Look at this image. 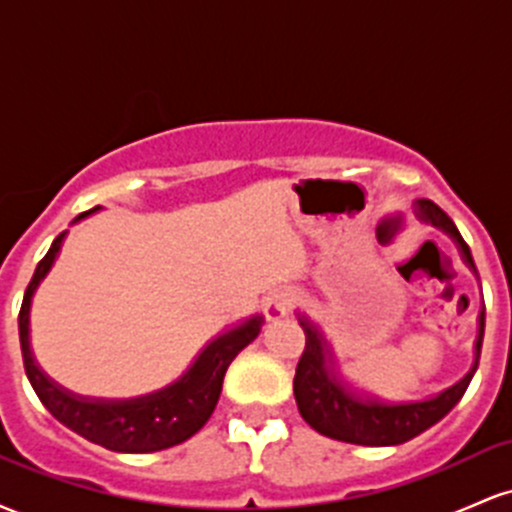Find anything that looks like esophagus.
<instances>
[{"label": "esophagus", "instance_id": "esophagus-1", "mask_svg": "<svg viewBox=\"0 0 512 512\" xmlns=\"http://www.w3.org/2000/svg\"><path fill=\"white\" fill-rule=\"evenodd\" d=\"M296 303H298L296 291H291V289L272 291L267 298H264V317L272 322L281 320V317H286L293 308H296Z\"/></svg>", "mask_w": 512, "mask_h": 512}]
</instances>
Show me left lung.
<instances>
[{
    "mask_svg": "<svg viewBox=\"0 0 512 512\" xmlns=\"http://www.w3.org/2000/svg\"><path fill=\"white\" fill-rule=\"evenodd\" d=\"M414 214L421 221L440 228L445 236H450L460 250L464 264L479 279L469 245L462 240L450 216L431 199H416ZM298 322L305 332V351L298 361L296 378H293V395H296L298 411H301L305 424L327 438L354 445H370V448H385V445H402L419 433L428 431L460 402L479 368L486 310H479L474 363L467 370V375L457 380L455 385L445 387L438 395L416 399V402H385V399L368 395V392L346 383L332 346L320 327L303 313H298Z\"/></svg>",
    "mask_w": 512,
    "mask_h": 512,
    "instance_id": "obj_1",
    "label": "left lung"
}]
</instances>
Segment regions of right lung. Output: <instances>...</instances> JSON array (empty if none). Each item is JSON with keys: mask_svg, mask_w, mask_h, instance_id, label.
<instances>
[{"mask_svg": "<svg viewBox=\"0 0 512 512\" xmlns=\"http://www.w3.org/2000/svg\"><path fill=\"white\" fill-rule=\"evenodd\" d=\"M96 209L84 211L76 216V221L96 214ZM64 236L60 233L52 240L48 255L38 262L35 274L28 284L26 296H23L19 313V337L23 368H26L28 380H31L35 395H38L43 407L67 426L69 431L79 433L81 438L91 443L103 445V448L115 452H156L173 448V445L185 443L209 421L211 411L219 402L223 375L240 351L248 346L262 330V315H252L238 325L228 327L216 334L207 346L195 356V361L187 366L178 380L161 387V390L149 392L142 397L129 399H103V397H84L67 390L50 378L40 363L35 361L31 349V303L33 293L40 281L60 255Z\"/></svg>", "mask_w": 512, "mask_h": 512, "instance_id": "obj_1", "label": "right lung"}]
</instances>
